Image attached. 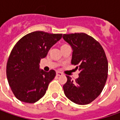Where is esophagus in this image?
Segmentation results:
<instances>
[{"instance_id":"obj_1","label":"esophagus","mask_w":120,"mask_h":120,"mask_svg":"<svg viewBox=\"0 0 120 120\" xmlns=\"http://www.w3.org/2000/svg\"><path fill=\"white\" fill-rule=\"evenodd\" d=\"M56 75H57V76H61V75H62L63 74L61 73V72L57 71V73H56Z\"/></svg>"}]
</instances>
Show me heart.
Returning <instances> with one entry per match:
<instances>
[{"label":"heart","mask_w":120,"mask_h":120,"mask_svg":"<svg viewBox=\"0 0 120 120\" xmlns=\"http://www.w3.org/2000/svg\"><path fill=\"white\" fill-rule=\"evenodd\" d=\"M65 45H65V44H64V45H61V47H64V46H65Z\"/></svg>","instance_id":"heart-1"}]
</instances>
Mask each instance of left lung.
Masks as SVG:
<instances>
[{"mask_svg":"<svg viewBox=\"0 0 120 120\" xmlns=\"http://www.w3.org/2000/svg\"><path fill=\"white\" fill-rule=\"evenodd\" d=\"M63 38L73 49L71 64L80 71L73 80L67 75L63 91L73 103L86 105L101 93L108 78V63L101 45L92 37L83 33L64 34Z\"/></svg>","mask_w":120,"mask_h":120,"instance_id":"1","label":"left lung"}]
</instances>
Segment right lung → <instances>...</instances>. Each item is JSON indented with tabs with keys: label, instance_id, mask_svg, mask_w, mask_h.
Wrapping results in <instances>:
<instances>
[{
	"label": "right lung",
	"instance_id": "right-lung-1",
	"mask_svg": "<svg viewBox=\"0 0 120 120\" xmlns=\"http://www.w3.org/2000/svg\"><path fill=\"white\" fill-rule=\"evenodd\" d=\"M61 37L62 34L35 31L22 37L14 46L7 61V77L19 100L33 104L45 94L56 73L41 70L40 61Z\"/></svg>",
	"mask_w": 120,
	"mask_h": 120
}]
</instances>
